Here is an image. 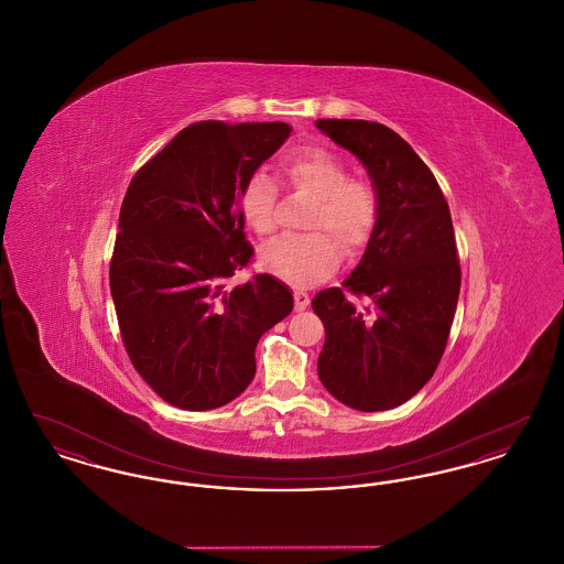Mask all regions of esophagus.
Masks as SVG:
<instances>
[{
    "label": "esophagus",
    "mask_w": 564,
    "mask_h": 564,
    "mask_svg": "<svg viewBox=\"0 0 564 564\" xmlns=\"http://www.w3.org/2000/svg\"><path fill=\"white\" fill-rule=\"evenodd\" d=\"M308 304H311V297H308L306 292H294V308L297 313L308 308Z\"/></svg>",
    "instance_id": "esophagus-1"
}]
</instances>
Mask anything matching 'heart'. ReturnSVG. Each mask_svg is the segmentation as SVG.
I'll return each instance as SVG.
<instances>
[{"label":"heart","instance_id":"obj_1","mask_svg":"<svg viewBox=\"0 0 564 564\" xmlns=\"http://www.w3.org/2000/svg\"><path fill=\"white\" fill-rule=\"evenodd\" d=\"M281 177L290 188L315 200L306 237L276 239L260 251V267L272 276L311 288L334 272L345 253L359 251L370 241L378 221V194L364 182L352 180L345 162L322 148L295 152L281 164ZM276 188L264 171L251 173L239 192L242 221L258 235L274 232Z\"/></svg>","mask_w":564,"mask_h":564}]
</instances>
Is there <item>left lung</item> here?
Returning <instances> with one entry per match:
<instances>
[{
  "label": "left lung",
  "instance_id": "8db88e82",
  "mask_svg": "<svg viewBox=\"0 0 564 564\" xmlns=\"http://www.w3.org/2000/svg\"><path fill=\"white\" fill-rule=\"evenodd\" d=\"M317 129L366 166L378 194L375 232L343 288L370 300L357 308L340 288L313 297L325 327L317 372L352 410H391L435 372L460 292L455 228L430 166L384 124L319 118Z\"/></svg>",
  "mask_w": 564,
  "mask_h": 564
}]
</instances>
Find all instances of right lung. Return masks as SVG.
I'll list each match as a JSON object with an SVG mask.
<instances>
[{
  "label": "right lung",
  "instance_id": "add662e5",
  "mask_svg": "<svg viewBox=\"0 0 564 564\" xmlns=\"http://www.w3.org/2000/svg\"><path fill=\"white\" fill-rule=\"evenodd\" d=\"M290 134L285 122H194L127 189L109 288L134 370L175 408L239 398L262 334L294 308L290 288L270 274L226 288L253 256L241 186Z\"/></svg>",
  "mask_w": 564,
  "mask_h": 564
}]
</instances>
